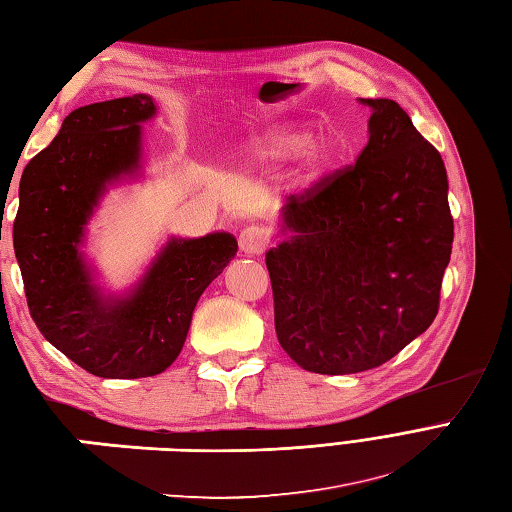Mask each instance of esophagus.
I'll list each match as a JSON object with an SVG mask.
<instances>
[{
  "instance_id": "1",
  "label": "esophagus",
  "mask_w": 512,
  "mask_h": 512,
  "mask_svg": "<svg viewBox=\"0 0 512 512\" xmlns=\"http://www.w3.org/2000/svg\"><path fill=\"white\" fill-rule=\"evenodd\" d=\"M238 245H241L247 256L263 254L267 247V232L260 225H247L241 236H238Z\"/></svg>"
}]
</instances>
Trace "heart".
<instances>
[{
  "instance_id": "1",
  "label": "heart",
  "mask_w": 512,
  "mask_h": 512,
  "mask_svg": "<svg viewBox=\"0 0 512 512\" xmlns=\"http://www.w3.org/2000/svg\"><path fill=\"white\" fill-rule=\"evenodd\" d=\"M306 133L287 129V127H274L265 133L256 135V138L247 144V153L252 157L254 164H278L287 162L291 157L302 153L304 157V175L306 179H313L324 164L328 162V151L320 144L306 146Z\"/></svg>"
}]
</instances>
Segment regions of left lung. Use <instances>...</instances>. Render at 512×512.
<instances>
[{
  "mask_svg": "<svg viewBox=\"0 0 512 512\" xmlns=\"http://www.w3.org/2000/svg\"><path fill=\"white\" fill-rule=\"evenodd\" d=\"M372 109L357 162L282 208L285 241L265 260L276 335L300 368L372 370L425 333L440 304L453 219L440 153L399 102Z\"/></svg>",
  "mask_w": 512,
  "mask_h": 512,
  "instance_id": "1",
  "label": "left lung"
}]
</instances>
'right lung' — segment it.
Returning <instances> with one entry per match:
<instances>
[{"instance_id":"obj_1","label":"right lung","mask_w":512,"mask_h":512,"mask_svg":"<svg viewBox=\"0 0 512 512\" xmlns=\"http://www.w3.org/2000/svg\"><path fill=\"white\" fill-rule=\"evenodd\" d=\"M146 94L78 107L19 181L15 256L28 309L48 342L102 379L164 372L184 348L192 311L234 258L232 234L168 238L127 295H102L81 252L107 186L140 170Z\"/></svg>"}]
</instances>
